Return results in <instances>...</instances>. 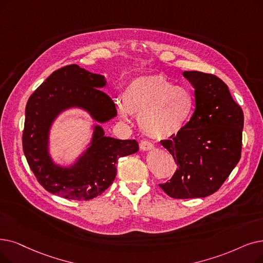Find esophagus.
<instances>
[{
  "label": "esophagus",
  "instance_id": "esophagus-1",
  "mask_svg": "<svg viewBox=\"0 0 263 263\" xmlns=\"http://www.w3.org/2000/svg\"><path fill=\"white\" fill-rule=\"evenodd\" d=\"M140 148L142 151H149L154 148V144L147 140H143L140 142Z\"/></svg>",
  "mask_w": 263,
  "mask_h": 263
}]
</instances>
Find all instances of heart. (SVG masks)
Returning a JSON list of instances; mask_svg holds the SVG:
<instances>
[{"instance_id":"b5f03b06","label":"heart","mask_w":263,"mask_h":263,"mask_svg":"<svg viewBox=\"0 0 263 263\" xmlns=\"http://www.w3.org/2000/svg\"><path fill=\"white\" fill-rule=\"evenodd\" d=\"M195 109L191 91L175 84L164 75H145L134 78L124 88L119 116L139 117L140 127L154 139H166L178 133Z\"/></svg>"}]
</instances>
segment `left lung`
<instances>
[{"instance_id": "1", "label": "left lung", "mask_w": 263, "mask_h": 263, "mask_svg": "<svg viewBox=\"0 0 263 263\" xmlns=\"http://www.w3.org/2000/svg\"><path fill=\"white\" fill-rule=\"evenodd\" d=\"M195 88V111L178 133L162 140L177 168L160 184L174 199L205 198L218 190L238 163L244 114L216 75L184 72Z\"/></svg>"}]
</instances>
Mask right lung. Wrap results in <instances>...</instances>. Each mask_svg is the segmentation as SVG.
<instances>
[{
	"instance_id": "1",
	"label": "right lung",
	"mask_w": 263,
	"mask_h": 263,
	"mask_svg": "<svg viewBox=\"0 0 263 263\" xmlns=\"http://www.w3.org/2000/svg\"><path fill=\"white\" fill-rule=\"evenodd\" d=\"M105 83L102 75L76 64L66 65L54 71L27 102L22 148L40 185L53 195L78 201L102 195L116 177L118 159L139 151L135 140L108 138L97 127L91 146L72 168H61L50 161L46 146L48 129L62 109L84 107L100 122L117 115L111 98L99 89Z\"/></svg>"
}]
</instances>
